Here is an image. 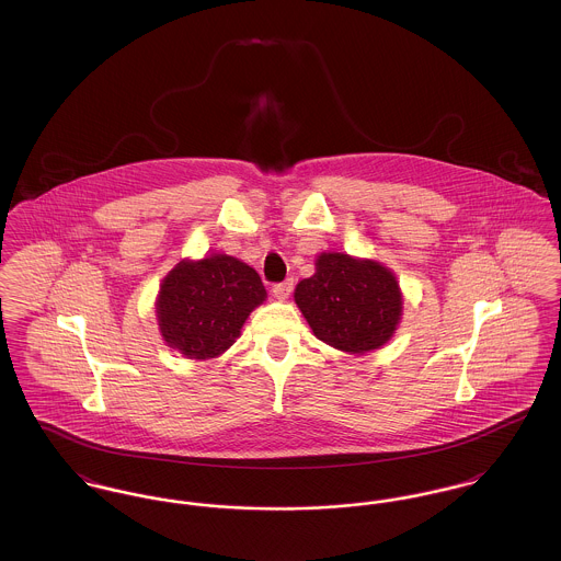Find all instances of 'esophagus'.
I'll return each instance as SVG.
<instances>
[{"instance_id": "34e87169", "label": "esophagus", "mask_w": 561, "mask_h": 561, "mask_svg": "<svg viewBox=\"0 0 561 561\" xmlns=\"http://www.w3.org/2000/svg\"><path fill=\"white\" fill-rule=\"evenodd\" d=\"M294 284L293 279H286V282H282V284H275L273 286V296L277 298V300H286L290 293H293Z\"/></svg>"}]
</instances>
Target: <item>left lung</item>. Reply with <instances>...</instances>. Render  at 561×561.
<instances>
[{
  "mask_svg": "<svg viewBox=\"0 0 561 561\" xmlns=\"http://www.w3.org/2000/svg\"><path fill=\"white\" fill-rule=\"evenodd\" d=\"M294 300L320 341L359 355L393 336L403 305L391 268L341 252L318 256L316 273L296 286Z\"/></svg>",
  "mask_w": 561,
  "mask_h": 561,
  "instance_id": "8db88e82",
  "label": "left lung"
}]
</instances>
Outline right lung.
<instances>
[{"label": "right lung", "mask_w": 561, "mask_h": 561, "mask_svg": "<svg viewBox=\"0 0 561 561\" xmlns=\"http://www.w3.org/2000/svg\"><path fill=\"white\" fill-rule=\"evenodd\" d=\"M265 298L259 273L233 256L181 261L163 277L158 294L161 336L188 359L218 357Z\"/></svg>", "instance_id": "1"}]
</instances>
